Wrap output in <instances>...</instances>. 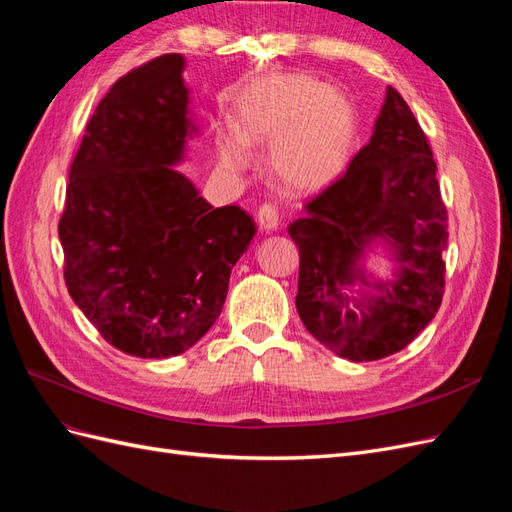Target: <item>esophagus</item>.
<instances>
[{
    "mask_svg": "<svg viewBox=\"0 0 512 512\" xmlns=\"http://www.w3.org/2000/svg\"><path fill=\"white\" fill-rule=\"evenodd\" d=\"M256 222H258V228H260L262 232H271V230H275L277 226H280V215H277V209H275V207L262 205V207L258 209Z\"/></svg>",
    "mask_w": 512,
    "mask_h": 512,
    "instance_id": "1",
    "label": "esophagus"
}]
</instances>
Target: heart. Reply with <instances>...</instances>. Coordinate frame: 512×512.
Here are the masks:
<instances>
[{
    "instance_id": "heart-1",
    "label": "heart",
    "mask_w": 512,
    "mask_h": 512,
    "mask_svg": "<svg viewBox=\"0 0 512 512\" xmlns=\"http://www.w3.org/2000/svg\"><path fill=\"white\" fill-rule=\"evenodd\" d=\"M356 108L344 89L316 76L275 72L247 87L235 111V136L218 145L232 175L252 166L250 149H269V175L288 194H316L342 175L356 138Z\"/></svg>"
}]
</instances>
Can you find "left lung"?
Wrapping results in <instances>:
<instances>
[{"mask_svg":"<svg viewBox=\"0 0 512 512\" xmlns=\"http://www.w3.org/2000/svg\"><path fill=\"white\" fill-rule=\"evenodd\" d=\"M299 245L297 312L342 359L378 361L406 348L436 316L448 232L427 138L393 87L369 143L346 175L288 226ZM371 253L389 276L366 269Z\"/></svg>","mask_w":512,"mask_h":512,"instance_id":"left-lung-1","label":"left lung"}]
</instances>
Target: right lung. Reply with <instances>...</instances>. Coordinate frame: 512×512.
<instances>
[{"label":"right lung","mask_w":512,"mask_h":512,"mask_svg":"<svg viewBox=\"0 0 512 512\" xmlns=\"http://www.w3.org/2000/svg\"><path fill=\"white\" fill-rule=\"evenodd\" d=\"M183 70V55H162L102 98L59 222L72 301L108 344L141 359L177 356L213 327L256 235L243 209H215L175 168L198 138Z\"/></svg>","instance_id":"right-lung-1"}]
</instances>
